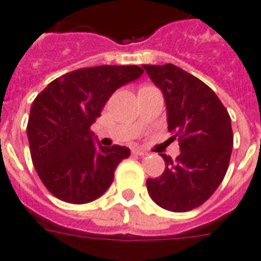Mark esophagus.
Returning a JSON list of instances; mask_svg holds the SVG:
<instances>
[{
  "instance_id": "obj_1",
  "label": "esophagus",
  "mask_w": 261,
  "mask_h": 261,
  "mask_svg": "<svg viewBox=\"0 0 261 261\" xmlns=\"http://www.w3.org/2000/svg\"><path fill=\"white\" fill-rule=\"evenodd\" d=\"M133 154L137 155V156H146L147 155V152L144 150H139V148H135V150H133Z\"/></svg>"
}]
</instances>
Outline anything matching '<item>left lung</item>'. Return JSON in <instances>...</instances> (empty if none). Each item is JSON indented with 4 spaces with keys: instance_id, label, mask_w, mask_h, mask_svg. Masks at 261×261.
Listing matches in <instances>:
<instances>
[{
    "instance_id": "8db88e82",
    "label": "left lung",
    "mask_w": 261,
    "mask_h": 261,
    "mask_svg": "<svg viewBox=\"0 0 261 261\" xmlns=\"http://www.w3.org/2000/svg\"><path fill=\"white\" fill-rule=\"evenodd\" d=\"M143 69L163 91L170 139L178 138L180 146L175 161L162 154L166 170L147 179L148 194L167 211H191L211 198L228 170L231 118L214 90L180 67L167 63Z\"/></svg>"
}]
</instances>
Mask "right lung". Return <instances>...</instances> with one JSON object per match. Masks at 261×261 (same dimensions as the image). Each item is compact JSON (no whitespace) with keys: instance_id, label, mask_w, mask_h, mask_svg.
<instances>
[{"instance_id":"right-lung-1","label":"right lung","mask_w":261,"mask_h":261,"mask_svg":"<svg viewBox=\"0 0 261 261\" xmlns=\"http://www.w3.org/2000/svg\"><path fill=\"white\" fill-rule=\"evenodd\" d=\"M142 74L135 65L83 67L50 82L33 100L26 127L30 155L39 179L56 198L85 204L110 187L130 148L98 147L90 127L111 94Z\"/></svg>"}]
</instances>
